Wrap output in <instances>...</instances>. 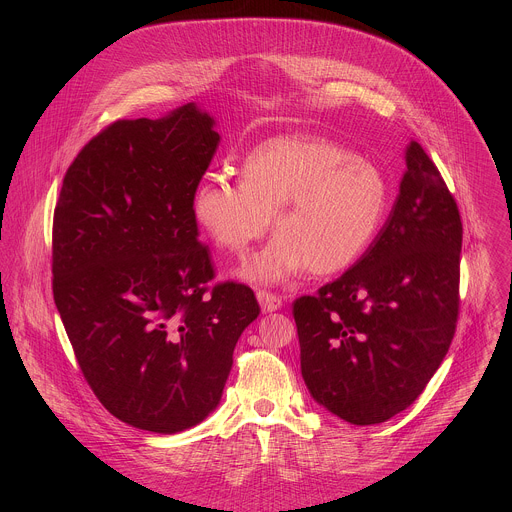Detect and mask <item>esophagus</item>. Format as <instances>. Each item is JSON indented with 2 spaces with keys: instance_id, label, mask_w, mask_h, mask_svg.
<instances>
[{
  "instance_id": "esophagus-1",
  "label": "esophagus",
  "mask_w": 512,
  "mask_h": 512,
  "mask_svg": "<svg viewBox=\"0 0 512 512\" xmlns=\"http://www.w3.org/2000/svg\"><path fill=\"white\" fill-rule=\"evenodd\" d=\"M258 301H260V307L264 313H272V311H278L282 307V297L276 295V293L270 292H258L256 293Z\"/></svg>"
}]
</instances>
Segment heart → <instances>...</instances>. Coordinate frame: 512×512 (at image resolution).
Returning a JSON list of instances; mask_svg holds the SVG:
<instances>
[{
    "mask_svg": "<svg viewBox=\"0 0 512 512\" xmlns=\"http://www.w3.org/2000/svg\"><path fill=\"white\" fill-rule=\"evenodd\" d=\"M390 207L384 171L337 142L282 136L254 147L240 179L211 175L191 195V217L222 250L244 256L276 236L236 276L278 286L307 268L331 276L351 268L378 236Z\"/></svg>",
    "mask_w": 512,
    "mask_h": 512,
    "instance_id": "heart-1",
    "label": "heart"
}]
</instances>
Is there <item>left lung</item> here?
Returning a JSON list of instances; mask_svg holds the SVG:
<instances>
[{"label":"left lung","mask_w":512,"mask_h":512,"mask_svg":"<svg viewBox=\"0 0 512 512\" xmlns=\"http://www.w3.org/2000/svg\"><path fill=\"white\" fill-rule=\"evenodd\" d=\"M461 236L455 199L412 140L400 193L370 248L293 303L301 376L317 404L370 426L424 392L455 333Z\"/></svg>","instance_id":"obj_1"}]
</instances>
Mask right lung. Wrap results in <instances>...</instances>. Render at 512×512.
<instances>
[{
  "mask_svg": "<svg viewBox=\"0 0 512 512\" xmlns=\"http://www.w3.org/2000/svg\"><path fill=\"white\" fill-rule=\"evenodd\" d=\"M220 136L195 102L118 120L80 149L53 222V295L80 370L104 408L153 434L219 406L254 292L213 280L191 195Z\"/></svg>",
  "mask_w": 512,
  "mask_h": 512,
  "instance_id": "right-lung-1",
  "label": "right lung"
}]
</instances>
